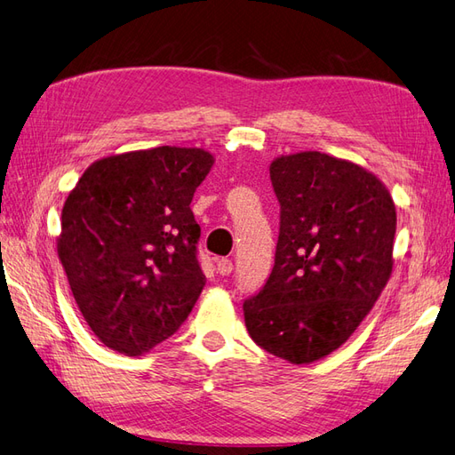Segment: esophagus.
I'll return each mask as SVG.
<instances>
[{"instance_id": "obj_1", "label": "esophagus", "mask_w": 455, "mask_h": 455, "mask_svg": "<svg viewBox=\"0 0 455 455\" xmlns=\"http://www.w3.org/2000/svg\"><path fill=\"white\" fill-rule=\"evenodd\" d=\"M217 273H220V275H230V273H232V261L227 259V258L217 259Z\"/></svg>"}]
</instances>
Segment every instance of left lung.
I'll return each mask as SVG.
<instances>
[{"label":"left lung","mask_w":455,"mask_h":455,"mask_svg":"<svg viewBox=\"0 0 455 455\" xmlns=\"http://www.w3.org/2000/svg\"><path fill=\"white\" fill-rule=\"evenodd\" d=\"M281 204L275 266L244 302L253 341L291 364L339 348L394 271L395 204L368 168L300 151L269 164Z\"/></svg>","instance_id":"left-lung-1"}]
</instances>
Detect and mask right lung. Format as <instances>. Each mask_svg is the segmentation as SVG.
I'll return each instance as SVG.
<instances>
[{
	"label": "right lung",
	"instance_id": "1",
	"mask_svg": "<svg viewBox=\"0 0 455 455\" xmlns=\"http://www.w3.org/2000/svg\"><path fill=\"white\" fill-rule=\"evenodd\" d=\"M213 164L199 147L108 155L69 192L58 258L84 322L112 351L147 355L202 294L199 225L189 204Z\"/></svg>",
	"mask_w": 455,
	"mask_h": 455
}]
</instances>
